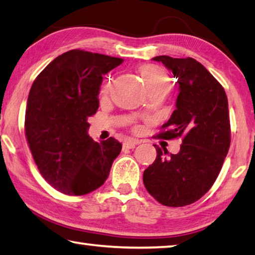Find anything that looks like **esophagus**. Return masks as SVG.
Wrapping results in <instances>:
<instances>
[{
	"label": "esophagus",
	"mask_w": 255,
	"mask_h": 255,
	"mask_svg": "<svg viewBox=\"0 0 255 255\" xmlns=\"http://www.w3.org/2000/svg\"><path fill=\"white\" fill-rule=\"evenodd\" d=\"M139 143L140 142L137 140H128L123 143V148L124 149H133V148H135V145Z\"/></svg>",
	"instance_id": "1"
}]
</instances>
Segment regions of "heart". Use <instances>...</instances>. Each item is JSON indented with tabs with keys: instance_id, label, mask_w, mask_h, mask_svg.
I'll return each instance as SVG.
<instances>
[{
	"instance_id": "heart-1",
	"label": "heart",
	"mask_w": 255,
	"mask_h": 255,
	"mask_svg": "<svg viewBox=\"0 0 255 255\" xmlns=\"http://www.w3.org/2000/svg\"><path fill=\"white\" fill-rule=\"evenodd\" d=\"M140 73L150 92L155 91V89H167L168 91L169 86H170V78H169L167 71L158 65L142 66L140 68ZM111 85L112 80H106L101 91L102 96H106L109 94Z\"/></svg>"
}]
</instances>
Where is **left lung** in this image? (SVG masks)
<instances>
[{
  "mask_svg": "<svg viewBox=\"0 0 255 255\" xmlns=\"http://www.w3.org/2000/svg\"><path fill=\"white\" fill-rule=\"evenodd\" d=\"M153 60L170 69L179 85L176 110L157 136L181 137L182 144L169 158L154 144L157 158L144 170L143 184L160 204L182 207L202 198L221 171L231 144L229 103L222 85L194 58Z\"/></svg>",
  "mask_w": 255,
  "mask_h": 255,
  "instance_id": "obj_1",
  "label": "left lung"
}]
</instances>
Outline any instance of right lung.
<instances>
[{"mask_svg":"<svg viewBox=\"0 0 255 255\" xmlns=\"http://www.w3.org/2000/svg\"><path fill=\"white\" fill-rule=\"evenodd\" d=\"M121 58L74 49L55 58L31 86L24 130L35 164L60 193L82 196L104 184L122 150L114 137L95 142L88 118L100 105L103 75Z\"/></svg>","mask_w":255,"mask_h":255,"instance_id":"obj_1","label":"right lung"}]
</instances>
